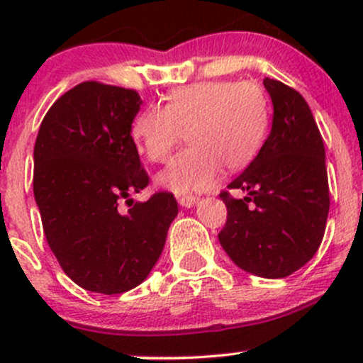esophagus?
Segmentation results:
<instances>
[{
    "mask_svg": "<svg viewBox=\"0 0 363 363\" xmlns=\"http://www.w3.org/2000/svg\"><path fill=\"white\" fill-rule=\"evenodd\" d=\"M179 203L182 205V207H195L196 203H199V199H196V196H181V199H179Z\"/></svg>",
    "mask_w": 363,
    "mask_h": 363,
    "instance_id": "obj_1",
    "label": "esophagus"
}]
</instances>
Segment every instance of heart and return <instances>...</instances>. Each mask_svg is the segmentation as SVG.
<instances>
[{
    "instance_id": "b5f03b06",
    "label": "heart",
    "mask_w": 363,
    "mask_h": 363,
    "mask_svg": "<svg viewBox=\"0 0 363 363\" xmlns=\"http://www.w3.org/2000/svg\"><path fill=\"white\" fill-rule=\"evenodd\" d=\"M267 130L269 101L262 87L232 80L179 87L164 107L149 105L131 123L135 144L152 163L167 161L186 133L191 145L156 177L160 188L175 195L207 191L223 167L246 168L262 151Z\"/></svg>"
}]
</instances>
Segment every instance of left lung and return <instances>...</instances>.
Returning a JSON list of instances; mask_svg holds the SVG:
<instances>
[{
	"label": "left lung",
	"instance_id": "1",
	"mask_svg": "<svg viewBox=\"0 0 363 363\" xmlns=\"http://www.w3.org/2000/svg\"><path fill=\"white\" fill-rule=\"evenodd\" d=\"M274 105L272 130L262 151L223 191L226 225L219 242L237 267L267 279L286 277L320 247L327 226L325 145L313 112L294 87L267 77Z\"/></svg>",
	"mask_w": 363,
	"mask_h": 363
}]
</instances>
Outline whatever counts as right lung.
<instances>
[{
    "label": "right lung",
    "instance_id": "add662e5",
    "mask_svg": "<svg viewBox=\"0 0 363 363\" xmlns=\"http://www.w3.org/2000/svg\"><path fill=\"white\" fill-rule=\"evenodd\" d=\"M140 105L135 89L87 80L54 101L35 142L33 191L47 242L69 279L96 294L138 286L179 212L167 191L131 199L149 184L131 137Z\"/></svg>",
    "mask_w": 363,
    "mask_h": 363
}]
</instances>
